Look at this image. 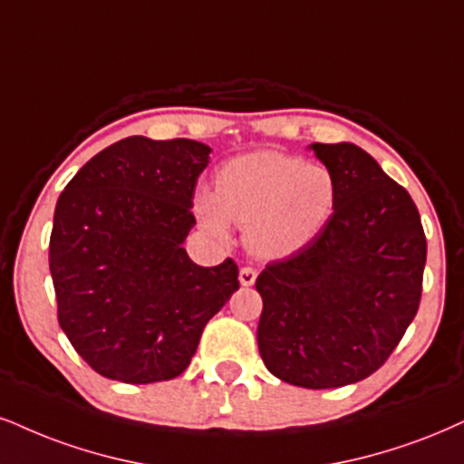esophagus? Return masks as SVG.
<instances>
[{
  "label": "esophagus",
  "mask_w": 464,
  "mask_h": 464,
  "mask_svg": "<svg viewBox=\"0 0 464 464\" xmlns=\"http://www.w3.org/2000/svg\"><path fill=\"white\" fill-rule=\"evenodd\" d=\"M256 276H258V273H256V268L243 266L241 271H238V282H241V285H251L256 282Z\"/></svg>",
  "instance_id": "obj_1"
}]
</instances>
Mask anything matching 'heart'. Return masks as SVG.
Returning <instances> with one entry per match:
<instances>
[{
    "mask_svg": "<svg viewBox=\"0 0 464 464\" xmlns=\"http://www.w3.org/2000/svg\"><path fill=\"white\" fill-rule=\"evenodd\" d=\"M335 193V179L324 165L258 150L223 165L215 176V193H196L193 213L215 238H227L230 221L245 227L249 249L277 260L305 247L323 230Z\"/></svg>",
    "mask_w": 464,
    "mask_h": 464,
    "instance_id": "b5f03b06",
    "label": "heart"
}]
</instances>
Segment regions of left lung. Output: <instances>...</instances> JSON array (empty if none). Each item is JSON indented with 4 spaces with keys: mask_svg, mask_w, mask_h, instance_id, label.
<instances>
[{
    "mask_svg": "<svg viewBox=\"0 0 464 464\" xmlns=\"http://www.w3.org/2000/svg\"><path fill=\"white\" fill-rule=\"evenodd\" d=\"M335 179L323 230L256 279L258 348L279 381L331 390L368 379L415 318L426 237L407 188L359 146L312 144Z\"/></svg>",
    "mask_w": 464,
    "mask_h": 464,
    "instance_id": "1",
    "label": "left lung"
}]
</instances>
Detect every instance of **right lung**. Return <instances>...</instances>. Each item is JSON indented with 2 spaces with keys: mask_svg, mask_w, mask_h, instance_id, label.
Returning a JSON list of instances; mask_svg holds the SVG:
<instances>
[{
  "mask_svg": "<svg viewBox=\"0 0 464 464\" xmlns=\"http://www.w3.org/2000/svg\"><path fill=\"white\" fill-rule=\"evenodd\" d=\"M210 152L193 140L127 137L90 159L57 199L49 241L57 320L101 376L176 379L238 290L234 260L199 266L182 247Z\"/></svg>",
  "mask_w": 464,
  "mask_h": 464,
  "instance_id": "right-lung-1",
  "label": "right lung"
}]
</instances>
